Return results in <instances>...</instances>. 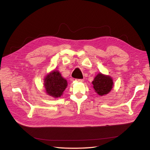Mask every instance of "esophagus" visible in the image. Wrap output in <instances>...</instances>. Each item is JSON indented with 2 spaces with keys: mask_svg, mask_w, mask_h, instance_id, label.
<instances>
[{
  "mask_svg": "<svg viewBox=\"0 0 150 150\" xmlns=\"http://www.w3.org/2000/svg\"><path fill=\"white\" fill-rule=\"evenodd\" d=\"M76 81L79 82H83V79H76Z\"/></svg>",
  "mask_w": 150,
  "mask_h": 150,
  "instance_id": "obj_1",
  "label": "esophagus"
}]
</instances>
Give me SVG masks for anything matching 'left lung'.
<instances>
[{"label":"left lung","mask_w":150,"mask_h":150,"mask_svg":"<svg viewBox=\"0 0 150 150\" xmlns=\"http://www.w3.org/2000/svg\"><path fill=\"white\" fill-rule=\"evenodd\" d=\"M93 87L95 91L100 96L108 94L113 87L112 79L109 76L99 74L93 81Z\"/></svg>","instance_id":"obj_1"}]
</instances>
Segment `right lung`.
Masks as SVG:
<instances>
[{"instance_id":"obj_1","label":"right lung","mask_w":150,"mask_h":150,"mask_svg":"<svg viewBox=\"0 0 150 150\" xmlns=\"http://www.w3.org/2000/svg\"><path fill=\"white\" fill-rule=\"evenodd\" d=\"M46 93L54 98H58L62 95L67 86V81L61 76L56 70L52 71L44 79Z\"/></svg>"}]
</instances>
